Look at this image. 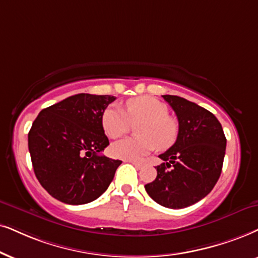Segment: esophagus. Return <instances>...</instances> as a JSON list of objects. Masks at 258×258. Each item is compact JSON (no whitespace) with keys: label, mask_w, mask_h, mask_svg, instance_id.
<instances>
[{"label":"esophagus","mask_w":258,"mask_h":258,"mask_svg":"<svg viewBox=\"0 0 258 258\" xmlns=\"http://www.w3.org/2000/svg\"><path fill=\"white\" fill-rule=\"evenodd\" d=\"M130 162H131L132 164L135 165V167H136L137 169H140V168L143 167V164H142V163H140V162H137V161H130Z\"/></svg>","instance_id":"obj_1"}]
</instances>
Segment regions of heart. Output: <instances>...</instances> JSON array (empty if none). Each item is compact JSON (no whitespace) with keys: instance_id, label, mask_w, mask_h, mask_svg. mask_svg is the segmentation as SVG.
I'll return each instance as SVG.
<instances>
[{"instance_id":"heart-1","label":"heart","mask_w":258,"mask_h":258,"mask_svg":"<svg viewBox=\"0 0 258 258\" xmlns=\"http://www.w3.org/2000/svg\"><path fill=\"white\" fill-rule=\"evenodd\" d=\"M165 103L150 96H140L126 102L125 110L116 106L105 109L101 123L110 138H119L136 127V138H127L113 143L110 153L123 161H137L153 149L167 150L175 144L178 137V123L168 115Z\"/></svg>"}]
</instances>
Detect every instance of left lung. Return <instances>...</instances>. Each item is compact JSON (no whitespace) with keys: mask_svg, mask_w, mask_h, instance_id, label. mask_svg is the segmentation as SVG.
<instances>
[{"mask_svg":"<svg viewBox=\"0 0 258 258\" xmlns=\"http://www.w3.org/2000/svg\"><path fill=\"white\" fill-rule=\"evenodd\" d=\"M163 99L177 116L178 137L159 155L165 163L156 167L157 177L145 184V190L161 206L178 210L211 193L223 169L226 138L210 110L180 96L163 95Z\"/></svg>","mask_w":258,"mask_h":258,"instance_id":"1","label":"left lung"}]
</instances>
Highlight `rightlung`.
I'll return each instance as SVG.
<instances>
[{
    "mask_svg": "<svg viewBox=\"0 0 258 258\" xmlns=\"http://www.w3.org/2000/svg\"><path fill=\"white\" fill-rule=\"evenodd\" d=\"M115 97L77 94L42 109L28 133L34 174L51 197L83 205L101 197L121 161L100 155L109 145L101 118Z\"/></svg>",
    "mask_w": 258,
    "mask_h": 258,
    "instance_id": "right-lung-1",
    "label": "right lung"
}]
</instances>
